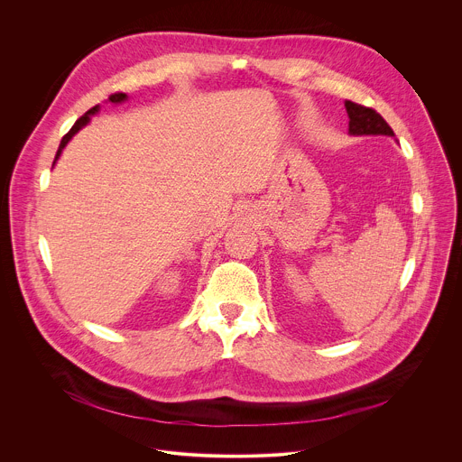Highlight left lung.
<instances>
[{
    "label": "left lung",
    "mask_w": 462,
    "mask_h": 462,
    "mask_svg": "<svg viewBox=\"0 0 462 462\" xmlns=\"http://www.w3.org/2000/svg\"><path fill=\"white\" fill-rule=\"evenodd\" d=\"M346 109L349 115V134L351 135H387L394 137L389 124L371 107L346 100Z\"/></svg>",
    "instance_id": "8db88e82"
}]
</instances>
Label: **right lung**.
Returning <instances> with one entry per match:
<instances>
[{
	"instance_id": "obj_1",
	"label": "right lung",
	"mask_w": 462,
	"mask_h": 462,
	"mask_svg": "<svg viewBox=\"0 0 462 462\" xmlns=\"http://www.w3.org/2000/svg\"><path fill=\"white\" fill-rule=\"evenodd\" d=\"M125 98H127V95H125V93H115V95H111V97H109V102H113V104H120V102H124ZM97 111H98V106L91 107L88 113H84V115L75 122V125L68 131V134L63 135V139H61V143H60V146H58V152H56L54 162H56V161H58V157L61 155V150H63L65 146H68V143H69V141L79 134V131H80V129H82V127L91 120V116H93ZM54 162H52V166H54Z\"/></svg>"
}]
</instances>
